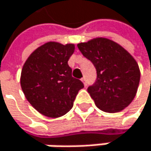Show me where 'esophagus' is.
<instances>
[{"label":"esophagus","instance_id":"obj_1","mask_svg":"<svg viewBox=\"0 0 151 151\" xmlns=\"http://www.w3.org/2000/svg\"><path fill=\"white\" fill-rule=\"evenodd\" d=\"M81 81H82V83L84 84V86L86 87V86H87V81H86V79H85V78H82V79H81Z\"/></svg>","mask_w":151,"mask_h":151}]
</instances>
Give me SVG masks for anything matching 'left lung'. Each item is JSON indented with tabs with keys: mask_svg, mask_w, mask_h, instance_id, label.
Instances as JSON below:
<instances>
[{
	"mask_svg": "<svg viewBox=\"0 0 151 151\" xmlns=\"http://www.w3.org/2000/svg\"><path fill=\"white\" fill-rule=\"evenodd\" d=\"M77 46L97 70L96 82L88 88L95 105L109 113L123 111L135 98L139 84L140 70L135 59L119 43L103 37Z\"/></svg>",
	"mask_w": 151,
	"mask_h": 151,
	"instance_id": "8db88e82",
	"label": "left lung"
}]
</instances>
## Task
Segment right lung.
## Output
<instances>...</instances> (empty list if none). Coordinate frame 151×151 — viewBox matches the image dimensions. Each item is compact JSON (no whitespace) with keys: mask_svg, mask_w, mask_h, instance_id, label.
Listing matches in <instances>:
<instances>
[{"mask_svg":"<svg viewBox=\"0 0 151 151\" xmlns=\"http://www.w3.org/2000/svg\"><path fill=\"white\" fill-rule=\"evenodd\" d=\"M75 45L48 42L28 57L22 69L21 87L31 105L49 118L70 111L83 83L71 76L68 60Z\"/></svg>","mask_w":151,"mask_h":151,"instance_id":"1","label":"right lung"}]
</instances>
